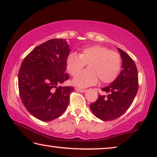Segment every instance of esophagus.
<instances>
[{
    "label": "esophagus",
    "instance_id": "obj_1",
    "mask_svg": "<svg viewBox=\"0 0 157 157\" xmlns=\"http://www.w3.org/2000/svg\"><path fill=\"white\" fill-rule=\"evenodd\" d=\"M75 90H76V91H78L79 92H81V93H83V92H85L86 91V89H79V88H75Z\"/></svg>",
    "mask_w": 157,
    "mask_h": 157
}]
</instances>
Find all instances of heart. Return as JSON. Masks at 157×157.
<instances>
[{"instance_id": "obj_1", "label": "heart", "mask_w": 157, "mask_h": 157, "mask_svg": "<svg viewBox=\"0 0 157 157\" xmlns=\"http://www.w3.org/2000/svg\"><path fill=\"white\" fill-rule=\"evenodd\" d=\"M121 57L118 52L109 48L95 45L84 48L80 54L71 52L66 58V69L75 75L86 64L89 68L79 73L73 79V84L79 87H87L97 84L112 82L121 68Z\"/></svg>"}]
</instances>
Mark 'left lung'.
<instances>
[{
    "label": "left lung",
    "instance_id": "1",
    "mask_svg": "<svg viewBox=\"0 0 157 157\" xmlns=\"http://www.w3.org/2000/svg\"><path fill=\"white\" fill-rule=\"evenodd\" d=\"M118 50L123 59V70L112 83L102 89L107 95L99 94L97 100L90 105L94 115L105 121H113L125 113L139 89L138 71L134 60L123 50Z\"/></svg>",
    "mask_w": 157,
    "mask_h": 157
}]
</instances>
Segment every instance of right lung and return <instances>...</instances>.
Wrapping results in <instances>:
<instances>
[{"instance_id":"obj_1","label":"right lung","mask_w":157,"mask_h":157,"mask_svg":"<svg viewBox=\"0 0 157 157\" xmlns=\"http://www.w3.org/2000/svg\"><path fill=\"white\" fill-rule=\"evenodd\" d=\"M69 52L65 39H52L34 48L21 63L18 76L21 99L39 120H55L68 107L74 87L59 84L70 78L65 73Z\"/></svg>"}]
</instances>
